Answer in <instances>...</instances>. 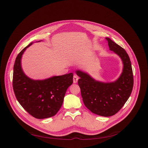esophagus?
Wrapping results in <instances>:
<instances>
[{"label":"esophagus","instance_id":"34e87169","mask_svg":"<svg viewBox=\"0 0 148 148\" xmlns=\"http://www.w3.org/2000/svg\"><path fill=\"white\" fill-rule=\"evenodd\" d=\"M78 79H79L78 77L76 75H74V76H73V83H76L77 82Z\"/></svg>","mask_w":148,"mask_h":148}]
</instances>
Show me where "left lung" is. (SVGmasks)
Masks as SVG:
<instances>
[{"mask_svg": "<svg viewBox=\"0 0 148 148\" xmlns=\"http://www.w3.org/2000/svg\"><path fill=\"white\" fill-rule=\"evenodd\" d=\"M110 50L121 60L123 69L119 78L114 82L96 80L91 75L80 69L75 71L80 79L78 84L85 106L92 113L103 117L115 115L123 106L131 94L133 73L130 57L126 51L106 37Z\"/></svg>", "mask_w": 148, "mask_h": 148, "instance_id": "1", "label": "left lung"}]
</instances>
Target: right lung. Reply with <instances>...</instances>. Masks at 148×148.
Returning <instances> with one entry per match:
<instances>
[{
	"instance_id": "add662e5",
	"label": "right lung",
	"mask_w": 148,
	"mask_h": 148,
	"mask_svg": "<svg viewBox=\"0 0 148 148\" xmlns=\"http://www.w3.org/2000/svg\"><path fill=\"white\" fill-rule=\"evenodd\" d=\"M33 43L23 48L16 57L12 86L21 105L33 117L43 119L54 116L60 110L66 90L73 82V73L54 75L43 80L29 78L23 72L21 60L25 50Z\"/></svg>"
}]
</instances>
